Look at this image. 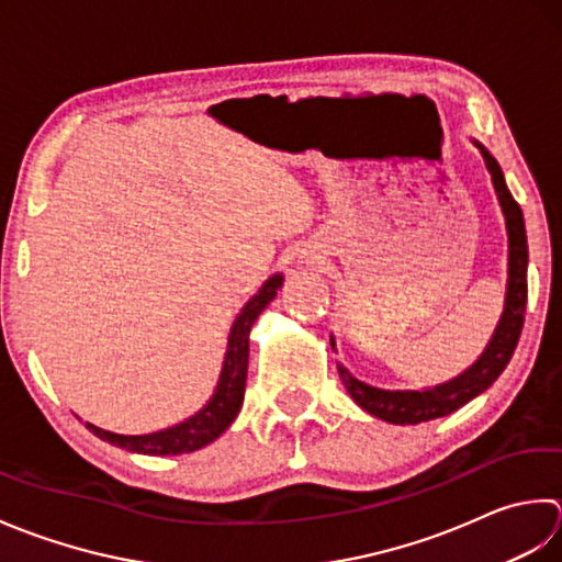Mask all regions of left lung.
Masks as SVG:
<instances>
[{"instance_id": "8db88e82", "label": "left lung", "mask_w": 562, "mask_h": 562, "mask_svg": "<svg viewBox=\"0 0 562 562\" xmlns=\"http://www.w3.org/2000/svg\"><path fill=\"white\" fill-rule=\"evenodd\" d=\"M473 145L485 159V167L490 171L492 187H495L497 201L502 215H505L507 227V291H505V307H502L499 323L492 331L487 347L483 353L468 366L463 373L446 383L434 387H419V391H385V387H375L359 381L351 375L347 366L337 363V371L341 383H345L347 393L353 403L363 407L369 415L391 422V425H419V422L439 419L451 415L458 407L471 403L473 397L485 393L487 387L497 381L499 373L507 369L514 349L524 327V313H526V267H529V245H526V227L519 203L512 199V193L505 184V175L497 165V159L490 155L485 145L473 140ZM329 345L335 349V337H329Z\"/></svg>"}]
</instances>
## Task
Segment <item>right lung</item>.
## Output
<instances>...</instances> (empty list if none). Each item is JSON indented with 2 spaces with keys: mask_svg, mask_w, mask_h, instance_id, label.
<instances>
[{
  "mask_svg": "<svg viewBox=\"0 0 562 562\" xmlns=\"http://www.w3.org/2000/svg\"><path fill=\"white\" fill-rule=\"evenodd\" d=\"M281 285L283 273H271L261 283V289L243 305V311L237 313L231 335H227V349L215 391L199 412H193L191 417L179 422V425H171L153 434H116L91 425V422H87V429L97 434L101 441H109L113 446H121L125 451L145 456H179L199 451L203 446L213 443L233 425L239 407H243L249 361V329L255 325L259 313L277 297Z\"/></svg>",
  "mask_w": 562,
  "mask_h": 562,
  "instance_id": "right-lung-1",
  "label": "right lung"
}]
</instances>
